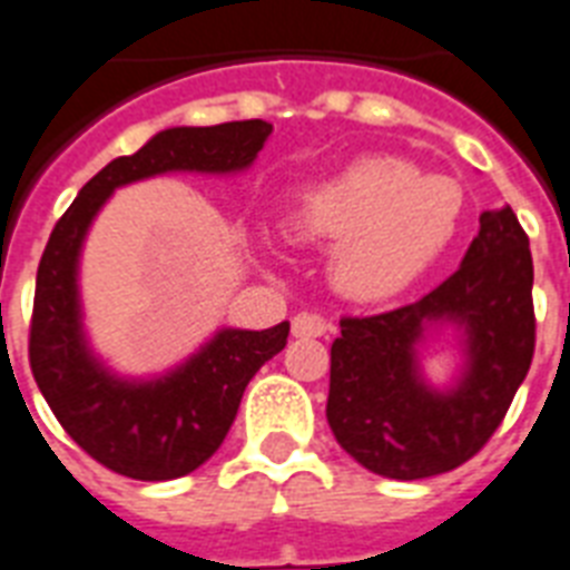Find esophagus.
<instances>
[{"instance_id":"obj_1","label":"esophagus","mask_w":570,"mask_h":570,"mask_svg":"<svg viewBox=\"0 0 570 570\" xmlns=\"http://www.w3.org/2000/svg\"><path fill=\"white\" fill-rule=\"evenodd\" d=\"M331 331V322L320 313H298L293 320V337H325Z\"/></svg>"}]
</instances>
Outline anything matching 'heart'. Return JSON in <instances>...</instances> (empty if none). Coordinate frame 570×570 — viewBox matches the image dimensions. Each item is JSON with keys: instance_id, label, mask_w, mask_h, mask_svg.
<instances>
[{"instance_id": "obj_1", "label": "heart", "mask_w": 570, "mask_h": 570, "mask_svg": "<svg viewBox=\"0 0 570 570\" xmlns=\"http://www.w3.org/2000/svg\"><path fill=\"white\" fill-rule=\"evenodd\" d=\"M459 183L396 156H364L304 189L289 213L298 239L334 245L331 277L355 302H381L411 286L455 236Z\"/></svg>"}]
</instances>
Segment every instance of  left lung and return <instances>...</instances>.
Returning <instances> with one entry per match:
<instances>
[{"mask_svg": "<svg viewBox=\"0 0 570 570\" xmlns=\"http://www.w3.org/2000/svg\"><path fill=\"white\" fill-rule=\"evenodd\" d=\"M459 321L469 373L450 394L424 387L415 350L429 321ZM535 352L532 254L512 206L479 215L461 268L420 302L343 316L331 346L328 425L343 450L387 479L461 468L500 429Z\"/></svg>", "mask_w": 570, "mask_h": 570, "instance_id": "obj_1", "label": "left lung"}]
</instances>
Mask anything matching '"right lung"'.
Returning a JSON list of instances; mask_svg holds the SVG:
<instances>
[{"mask_svg":"<svg viewBox=\"0 0 570 570\" xmlns=\"http://www.w3.org/2000/svg\"><path fill=\"white\" fill-rule=\"evenodd\" d=\"M268 136L266 120L165 129L85 183L49 233L29 322L31 375L61 429L120 476L165 482L200 468L230 432L248 381L286 346L289 322L222 331L177 373L141 384L118 381L88 355L79 325L76 259L85 230L118 186L165 171H242Z\"/></svg>","mask_w":570,"mask_h":570,"instance_id":"add662e5","label":"right lung"}]
</instances>
